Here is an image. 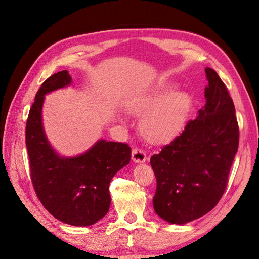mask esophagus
<instances>
[{"label":"esophagus","mask_w":259,"mask_h":259,"mask_svg":"<svg viewBox=\"0 0 259 259\" xmlns=\"http://www.w3.org/2000/svg\"><path fill=\"white\" fill-rule=\"evenodd\" d=\"M132 160L135 163H144L147 160V154L139 148H134L132 150Z\"/></svg>","instance_id":"34e87169"}]
</instances>
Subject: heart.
Returning <instances> with one entry per match:
<instances>
[{
	"label": "heart",
	"instance_id": "obj_1",
	"mask_svg": "<svg viewBox=\"0 0 259 259\" xmlns=\"http://www.w3.org/2000/svg\"><path fill=\"white\" fill-rule=\"evenodd\" d=\"M191 100L185 92L154 91L128 104V111L139 120V133L147 142L163 144L183 128Z\"/></svg>",
	"mask_w": 259,
	"mask_h": 259
}]
</instances>
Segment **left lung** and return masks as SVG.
<instances>
[{
    "instance_id": "left-lung-1",
    "label": "left lung",
    "mask_w": 259,
    "mask_h": 259,
    "mask_svg": "<svg viewBox=\"0 0 259 259\" xmlns=\"http://www.w3.org/2000/svg\"><path fill=\"white\" fill-rule=\"evenodd\" d=\"M204 107L182 134L150 159L156 178L153 208L183 225L213 209L223 197L239 147L236 109L215 70L205 68Z\"/></svg>"
}]
</instances>
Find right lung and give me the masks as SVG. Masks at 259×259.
<instances>
[{
  "instance_id": "right-lung-1",
  "label": "right lung",
  "mask_w": 259,
  "mask_h": 259,
  "mask_svg": "<svg viewBox=\"0 0 259 259\" xmlns=\"http://www.w3.org/2000/svg\"><path fill=\"white\" fill-rule=\"evenodd\" d=\"M72 79L67 70L53 74L37 91L26 126L31 180L43 206L58 221L91 226L108 213L109 184L131 161L126 144L99 139L76 156H61L51 146L42 121L45 95L66 88Z\"/></svg>"
}]
</instances>
